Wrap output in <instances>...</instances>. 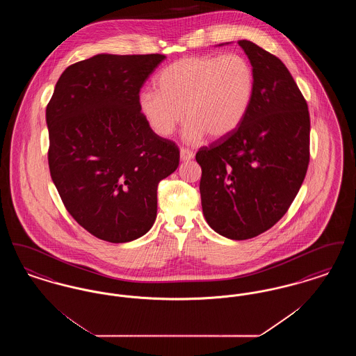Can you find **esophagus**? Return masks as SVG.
Wrapping results in <instances>:
<instances>
[{
    "label": "esophagus",
    "mask_w": 356,
    "mask_h": 356,
    "mask_svg": "<svg viewBox=\"0 0 356 356\" xmlns=\"http://www.w3.org/2000/svg\"><path fill=\"white\" fill-rule=\"evenodd\" d=\"M180 157L183 161H188V160H192L193 159V152L186 149V148H181L180 149Z\"/></svg>",
    "instance_id": "esophagus-1"
}]
</instances>
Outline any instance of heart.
Listing matches in <instances>:
<instances>
[{
    "label": "heart",
    "instance_id": "b5f03b06",
    "mask_svg": "<svg viewBox=\"0 0 356 356\" xmlns=\"http://www.w3.org/2000/svg\"><path fill=\"white\" fill-rule=\"evenodd\" d=\"M154 85L138 99L153 132L168 137L186 119L184 138L197 143L205 134L222 138L236 131L254 100L256 76L237 53L195 56L165 67Z\"/></svg>",
    "mask_w": 356,
    "mask_h": 356
}]
</instances>
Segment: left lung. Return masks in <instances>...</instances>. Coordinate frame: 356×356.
<instances>
[{
	"label": "left lung",
	"mask_w": 356,
	"mask_h": 356,
	"mask_svg": "<svg viewBox=\"0 0 356 356\" xmlns=\"http://www.w3.org/2000/svg\"><path fill=\"white\" fill-rule=\"evenodd\" d=\"M238 45L254 69V100L235 132L196 153L205 220L221 236L245 240L280 220L309 164V113L286 65L254 42Z\"/></svg>",
	"instance_id": "8db88e82"
}]
</instances>
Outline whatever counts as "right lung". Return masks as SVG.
<instances>
[{"label":"right lung","instance_id":"add662e5","mask_svg":"<svg viewBox=\"0 0 356 356\" xmlns=\"http://www.w3.org/2000/svg\"><path fill=\"white\" fill-rule=\"evenodd\" d=\"M164 54H97L72 64L47 106L51 180L90 235L127 243L145 235L157 186L179 167V147L156 135L140 89Z\"/></svg>","mask_w":356,"mask_h":356}]
</instances>
